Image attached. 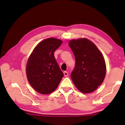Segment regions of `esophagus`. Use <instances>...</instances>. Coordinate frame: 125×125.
<instances>
[{
	"instance_id": "obj_1",
	"label": "esophagus",
	"mask_w": 125,
	"mask_h": 125,
	"mask_svg": "<svg viewBox=\"0 0 125 125\" xmlns=\"http://www.w3.org/2000/svg\"><path fill=\"white\" fill-rule=\"evenodd\" d=\"M63 73H64V75L65 76H67L68 75V73L67 72V71H64V72H63Z\"/></svg>"
}]
</instances>
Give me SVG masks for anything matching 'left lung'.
I'll list each match as a JSON object with an SVG mask.
<instances>
[{
	"label": "left lung",
	"mask_w": 125,
	"mask_h": 125,
	"mask_svg": "<svg viewBox=\"0 0 125 125\" xmlns=\"http://www.w3.org/2000/svg\"><path fill=\"white\" fill-rule=\"evenodd\" d=\"M69 45L75 58V68L71 73L73 83L82 92H92L105 78L104 58L96 46L88 39L73 40Z\"/></svg>",
	"instance_id": "obj_1"
}]
</instances>
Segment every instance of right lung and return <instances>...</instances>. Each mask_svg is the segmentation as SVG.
Segmentation results:
<instances>
[{"label": "right lung", "instance_id": "add662e5", "mask_svg": "<svg viewBox=\"0 0 125 125\" xmlns=\"http://www.w3.org/2000/svg\"><path fill=\"white\" fill-rule=\"evenodd\" d=\"M62 43L57 39H45L38 44L29 57L26 66L28 81L40 94H51L64 76L54 54Z\"/></svg>", "mask_w": 125, "mask_h": 125}]
</instances>
